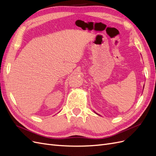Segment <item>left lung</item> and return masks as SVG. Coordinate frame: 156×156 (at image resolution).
<instances>
[{"label": "left lung", "instance_id": "obj_1", "mask_svg": "<svg viewBox=\"0 0 156 156\" xmlns=\"http://www.w3.org/2000/svg\"><path fill=\"white\" fill-rule=\"evenodd\" d=\"M143 89H144V87H143ZM94 112H95V113H96V112L95 111H94ZM96 114H97V113H96ZM97 115H98V114H97Z\"/></svg>", "mask_w": 156, "mask_h": 156}]
</instances>
